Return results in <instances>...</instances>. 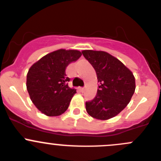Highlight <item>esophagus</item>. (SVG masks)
I'll list each match as a JSON object with an SVG mask.
<instances>
[{
  "instance_id": "1",
  "label": "esophagus",
  "mask_w": 161,
  "mask_h": 161,
  "mask_svg": "<svg viewBox=\"0 0 161 161\" xmlns=\"http://www.w3.org/2000/svg\"><path fill=\"white\" fill-rule=\"evenodd\" d=\"M79 89H80V92H81V93H83L84 91H85V88H83V87L79 88Z\"/></svg>"
}]
</instances>
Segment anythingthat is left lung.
Instances as JSON below:
<instances>
[{"instance_id":"obj_1","label":"left lung","mask_w":161,"mask_h":161,"mask_svg":"<svg viewBox=\"0 0 161 161\" xmlns=\"http://www.w3.org/2000/svg\"><path fill=\"white\" fill-rule=\"evenodd\" d=\"M82 54L96 71L99 83L95 97L85 102L86 110L94 119H111L130 102L136 89L135 76L120 60L107 52L85 50Z\"/></svg>"}]
</instances>
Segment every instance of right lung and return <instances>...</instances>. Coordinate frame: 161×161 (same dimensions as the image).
Listing matches in <instances>:
<instances>
[{
    "label": "right lung",
    "instance_id": "right-lung-1",
    "mask_svg": "<svg viewBox=\"0 0 161 161\" xmlns=\"http://www.w3.org/2000/svg\"><path fill=\"white\" fill-rule=\"evenodd\" d=\"M81 56L77 50L60 49L47 54L28 71L26 88L35 106L47 116H59L68 108L76 93L68 83L65 70L70 63Z\"/></svg>",
    "mask_w": 161,
    "mask_h": 161
}]
</instances>
